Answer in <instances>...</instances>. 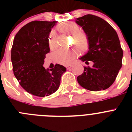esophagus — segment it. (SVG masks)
<instances>
[{"instance_id": "esophagus-1", "label": "esophagus", "mask_w": 132, "mask_h": 132, "mask_svg": "<svg viewBox=\"0 0 132 132\" xmlns=\"http://www.w3.org/2000/svg\"><path fill=\"white\" fill-rule=\"evenodd\" d=\"M65 67H66V68H67V69H69L72 67V65H71V64H70V65H66Z\"/></svg>"}]
</instances>
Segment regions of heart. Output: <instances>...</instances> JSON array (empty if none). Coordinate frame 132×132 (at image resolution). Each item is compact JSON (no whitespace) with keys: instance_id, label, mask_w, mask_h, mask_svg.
Here are the masks:
<instances>
[{"instance_id":"obj_1","label":"heart","mask_w":132,"mask_h":132,"mask_svg":"<svg viewBox=\"0 0 132 132\" xmlns=\"http://www.w3.org/2000/svg\"><path fill=\"white\" fill-rule=\"evenodd\" d=\"M57 28L59 31L73 35L74 43L80 51H85L88 47V37L85 33L79 31L80 28L75 22H65L61 23L57 26ZM49 46L53 50L56 47L55 34L51 31L49 36ZM76 51L75 50H65L61 49L57 50L53 55V58L56 63L61 65H67L71 62L73 58L76 56Z\"/></svg>"}]
</instances>
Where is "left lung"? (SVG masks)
<instances>
[{
	"label": "left lung",
	"mask_w": 132,
	"mask_h": 132,
	"mask_svg": "<svg viewBox=\"0 0 132 132\" xmlns=\"http://www.w3.org/2000/svg\"><path fill=\"white\" fill-rule=\"evenodd\" d=\"M88 39V51L80 58L93 67H85L77 81L83 88L99 91L109 88L115 81L122 65L123 50L116 31L106 21L87 14L77 18Z\"/></svg>",
	"instance_id": "left-lung-1"
}]
</instances>
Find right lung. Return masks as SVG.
Listing matches in <instances>:
<instances>
[{
  "mask_svg": "<svg viewBox=\"0 0 132 132\" xmlns=\"http://www.w3.org/2000/svg\"><path fill=\"white\" fill-rule=\"evenodd\" d=\"M57 22L32 21L23 26L14 39L11 50L14 75L21 87L34 96L44 97L54 93L66 71V68L59 64L51 69L43 66L50 50V33Z\"/></svg>",
  "mask_w": 132,
  "mask_h": 132,
  "instance_id": "obj_1",
  "label": "right lung"
}]
</instances>
